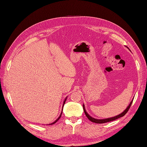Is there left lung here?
<instances>
[{
  "label": "left lung",
  "instance_id": "1",
  "mask_svg": "<svg viewBox=\"0 0 147 147\" xmlns=\"http://www.w3.org/2000/svg\"><path fill=\"white\" fill-rule=\"evenodd\" d=\"M133 99H132V100H131V102H130L129 105L127 106V107L125 110H124V111H123V113H120L119 115H117V116H115V117H112V118H105V119H96V118H92V117H91L90 115H89V114L86 112V110H85V108H84V104L83 105V107L84 112V113H85L86 117H87L89 119H90L91 121H92V122H93V123H99V124H100V123H107V122H110V121H114V120H115V119H118V118H119L123 117V116H124V115H125L126 114V113L127 112V111L129 110V109H130V107H131V104H132V102H133Z\"/></svg>",
  "mask_w": 147,
  "mask_h": 147
}]
</instances>
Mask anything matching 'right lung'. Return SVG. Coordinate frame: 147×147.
I'll list each match as a JSON object with an SVG mask.
<instances>
[{"mask_svg": "<svg viewBox=\"0 0 147 147\" xmlns=\"http://www.w3.org/2000/svg\"><path fill=\"white\" fill-rule=\"evenodd\" d=\"M67 97H65V100H64V104H63V107H64V104H65V100H66V99H67ZM62 113H63V110H62V112L61 113V115H59V117H58V118H57L56 120V121H54V122H53V123H51V124H50H50H55V123H56L57 121H58V120H59V119L61 118V115H62Z\"/></svg>", "mask_w": 147, "mask_h": 147, "instance_id": "add662e5", "label": "right lung"}]
</instances>
